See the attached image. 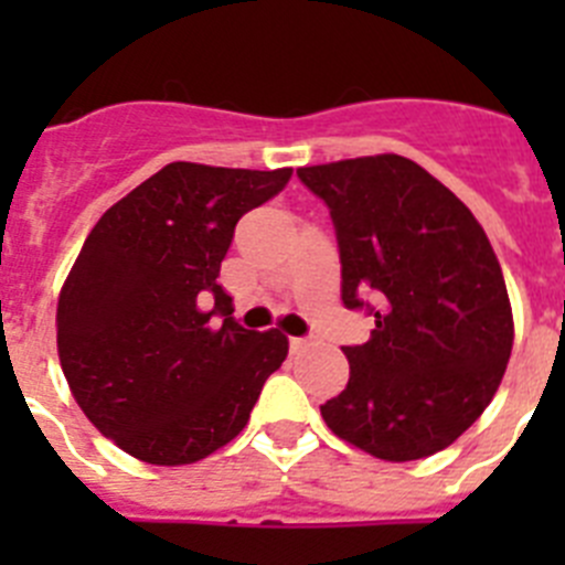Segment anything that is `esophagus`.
Listing matches in <instances>:
<instances>
[{
	"mask_svg": "<svg viewBox=\"0 0 565 565\" xmlns=\"http://www.w3.org/2000/svg\"><path fill=\"white\" fill-rule=\"evenodd\" d=\"M306 348H311V339L306 337H291V353H302Z\"/></svg>",
	"mask_w": 565,
	"mask_h": 565,
	"instance_id": "esophagus-1",
	"label": "esophagus"
}]
</instances>
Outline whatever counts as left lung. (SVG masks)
Wrapping results in <instances>:
<instances>
[{
    "label": "left lung",
    "instance_id": "obj_1",
    "mask_svg": "<svg viewBox=\"0 0 565 565\" xmlns=\"http://www.w3.org/2000/svg\"><path fill=\"white\" fill-rule=\"evenodd\" d=\"M297 174L331 212L344 308L376 317L367 342L342 348L351 379L319 407L322 418L382 461L450 447L495 396L515 337L481 223L402 154Z\"/></svg>",
    "mask_w": 565,
    "mask_h": 565
}]
</instances>
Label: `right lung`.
<instances>
[{"label": "right lung", "mask_w": 565, "mask_h": 565, "mask_svg": "<svg viewBox=\"0 0 565 565\" xmlns=\"http://www.w3.org/2000/svg\"><path fill=\"white\" fill-rule=\"evenodd\" d=\"M288 181L291 169L167 163L84 239L58 297V359L84 416L129 456H212L286 362L288 339L239 326L217 277L239 217Z\"/></svg>", "instance_id": "1"}]
</instances>
